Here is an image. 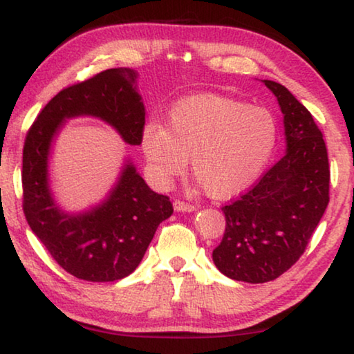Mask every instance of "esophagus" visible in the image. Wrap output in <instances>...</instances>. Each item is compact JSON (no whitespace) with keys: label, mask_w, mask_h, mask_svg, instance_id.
<instances>
[{"label":"esophagus","mask_w":354,"mask_h":354,"mask_svg":"<svg viewBox=\"0 0 354 354\" xmlns=\"http://www.w3.org/2000/svg\"><path fill=\"white\" fill-rule=\"evenodd\" d=\"M173 207H175L176 212H194L195 211V206L194 205H189V203L179 201V200H176L175 203H173Z\"/></svg>","instance_id":"34e87169"}]
</instances>
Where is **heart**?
Here are the masks:
<instances>
[{
	"instance_id": "b5f03b06",
	"label": "heart",
	"mask_w": 354,
	"mask_h": 354,
	"mask_svg": "<svg viewBox=\"0 0 354 354\" xmlns=\"http://www.w3.org/2000/svg\"><path fill=\"white\" fill-rule=\"evenodd\" d=\"M277 139V120L266 107L205 93L178 101L164 128L147 123L140 147L159 185L183 175L190 159L192 175L206 194L230 200L257 181Z\"/></svg>"
}]
</instances>
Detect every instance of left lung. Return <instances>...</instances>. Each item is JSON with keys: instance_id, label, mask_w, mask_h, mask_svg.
<instances>
[{"instance_id": "8db88e82", "label": "left lung", "mask_w": 354, "mask_h": 354, "mask_svg": "<svg viewBox=\"0 0 354 354\" xmlns=\"http://www.w3.org/2000/svg\"><path fill=\"white\" fill-rule=\"evenodd\" d=\"M284 115L286 154L241 198L221 207L223 239L212 251L225 277L259 284L295 263L329 203V164L322 131L284 86L263 80Z\"/></svg>"}]
</instances>
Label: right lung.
Instances as JSON below:
<instances>
[{
	"mask_svg": "<svg viewBox=\"0 0 354 354\" xmlns=\"http://www.w3.org/2000/svg\"><path fill=\"white\" fill-rule=\"evenodd\" d=\"M137 80L136 70L120 67L64 88L41 109L23 148V211L29 227L65 272L92 283L133 273L173 206L127 159L103 201L87 211L65 212L50 185L51 147L64 123L76 117L100 118L124 143L140 145L145 106Z\"/></svg>",
	"mask_w": 354,
	"mask_h": 354,
	"instance_id": "right-lung-1",
	"label": "right lung"
}]
</instances>
